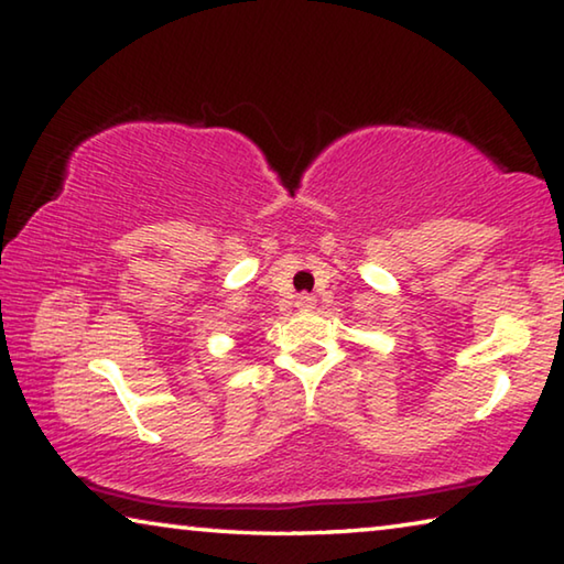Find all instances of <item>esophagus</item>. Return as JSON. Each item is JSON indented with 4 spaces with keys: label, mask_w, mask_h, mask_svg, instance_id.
<instances>
[{
    "label": "esophagus",
    "mask_w": 564,
    "mask_h": 564,
    "mask_svg": "<svg viewBox=\"0 0 564 564\" xmlns=\"http://www.w3.org/2000/svg\"><path fill=\"white\" fill-rule=\"evenodd\" d=\"M295 308H301V311L316 308V299H313V295H308V293H301L299 299H295Z\"/></svg>",
    "instance_id": "obj_1"
}]
</instances>
